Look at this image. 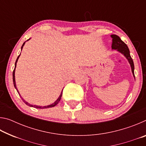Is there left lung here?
Instances as JSON below:
<instances>
[{
	"label": "left lung",
	"mask_w": 146,
	"mask_h": 146,
	"mask_svg": "<svg viewBox=\"0 0 146 146\" xmlns=\"http://www.w3.org/2000/svg\"><path fill=\"white\" fill-rule=\"evenodd\" d=\"M111 36L113 38V43L111 46L112 49L113 50H116L117 51H118V52H119L120 53H121L122 55L124 56L125 58L127 59L128 62H129V64H130L133 75L134 76L135 80V74H134V70H135L134 63H133L132 58L131 57L130 51L127 46L123 42L122 40H121L119 36L116 35H112Z\"/></svg>",
	"instance_id": "left-lung-1"
}]
</instances>
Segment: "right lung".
<instances>
[{"mask_svg":"<svg viewBox=\"0 0 146 146\" xmlns=\"http://www.w3.org/2000/svg\"><path fill=\"white\" fill-rule=\"evenodd\" d=\"M30 39H31V38H29L28 40H27L26 42L28 41L29 40H30ZM26 42H24V43H23V46H22V47H21V51H22V49H23V46H24V44H25ZM20 55H21V54H20L19 56L18 57H17V58L16 62H15V69H14V70H13V81L14 87H15V88L16 89V90L17 91V92H18V93L19 94V95H20V93H19V91H18V90H17V88L16 82H15V68H16V66H17V61H18V59H19V58ZM62 91H63V90H62ZM62 91H61L60 95V96H59V97H58V98H57V99H56V100L55 101V102H54L53 103L51 104H50V105H48V106H37V105H32V104H29V103H28V102H26V101L24 100L23 99V100L24 101V103H25L26 105H28V106H30V107H33V108H37V109H45V108H53V107H54V106H55L56 104H57L59 102V101L60 100V99H61V97H62Z\"/></svg>","mask_w":146,"mask_h":146,"instance_id":"right-lung-1","label":"right lung"}]
</instances>
